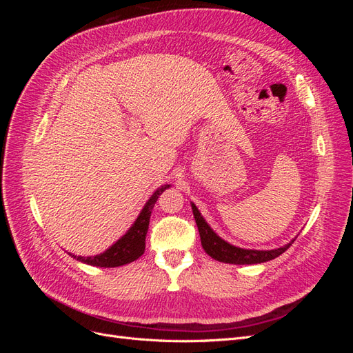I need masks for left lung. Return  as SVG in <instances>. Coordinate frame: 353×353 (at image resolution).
I'll use <instances>...</instances> for the list:
<instances>
[{
	"label": "left lung",
	"mask_w": 353,
	"mask_h": 353,
	"mask_svg": "<svg viewBox=\"0 0 353 353\" xmlns=\"http://www.w3.org/2000/svg\"><path fill=\"white\" fill-rule=\"evenodd\" d=\"M191 208H193L194 219H196L197 228H199L203 249H205V252L209 256H212L213 259H216L219 262L234 263V265H252V263L268 262V261L279 258V256L283 254L293 243L292 241V243L285 244L284 248L274 249V250H248V249L236 248V245L223 241L221 237H218L216 234L212 231V228L208 225V222L200 215V212L196 208L194 203L191 205Z\"/></svg>",
	"instance_id": "1"
}]
</instances>
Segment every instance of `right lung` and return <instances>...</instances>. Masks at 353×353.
Listing matches in <instances>:
<instances>
[{
    "label": "right lung",
    "mask_w": 353,
    "mask_h": 353,
    "mask_svg": "<svg viewBox=\"0 0 353 353\" xmlns=\"http://www.w3.org/2000/svg\"><path fill=\"white\" fill-rule=\"evenodd\" d=\"M166 188H169V185H162L156 190V193L145 203L140 216L137 218L130 231H128L121 240H117L110 249L97 256H88V258L72 254L73 258L83 263L101 266V268H114V266H122L137 261L144 253V249H145V236H147L148 222H150V215L154 208V203Z\"/></svg>",
    "instance_id": "1"
}]
</instances>
